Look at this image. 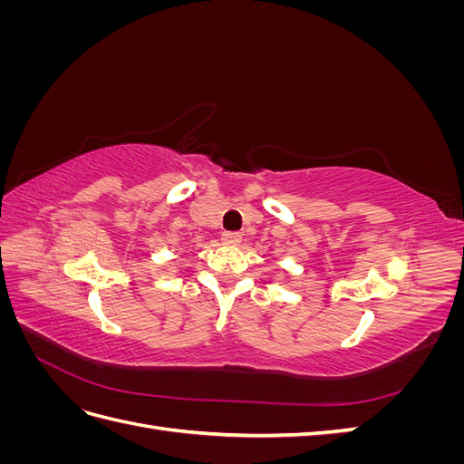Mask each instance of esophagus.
Returning a JSON list of instances; mask_svg holds the SVG:
<instances>
[{
  "label": "esophagus",
  "mask_w": 464,
  "mask_h": 464,
  "mask_svg": "<svg viewBox=\"0 0 464 464\" xmlns=\"http://www.w3.org/2000/svg\"><path fill=\"white\" fill-rule=\"evenodd\" d=\"M222 240H224V244H228V246H240L242 244V234L240 232H224Z\"/></svg>",
  "instance_id": "esophagus-1"
}]
</instances>
